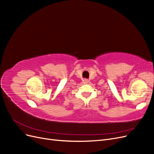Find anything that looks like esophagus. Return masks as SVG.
<instances>
[{
  "instance_id": "1",
  "label": "esophagus",
  "mask_w": 154,
  "mask_h": 154,
  "mask_svg": "<svg viewBox=\"0 0 154 154\" xmlns=\"http://www.w3.org/2000/svg\"><path fill=\"white\" fill-rule=\"evenodd\" d=\"M83 83H88V80H87V79H84V80H83Z\"/></svg>"
}]
</instances>
